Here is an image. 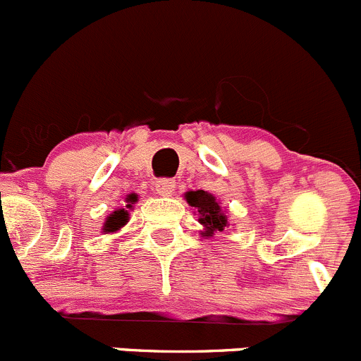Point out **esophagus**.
Returning <instances> with one entry per match:
<instances>
[{
  "instance_id": "1",
  "label": "esophagus",
  "mask_w": 361,
  "mask_h": 361,
  "mask_svg": "<svg viewBox=\"0 0 361 361\" xmlns=\"http://www.w3.org/2000/svg\"><path fill=\"white\" fill-rule=\"evenodd\" d=\"M177 182L173 179H158L156 180V191L163 196H169L172 195L173 189H176Z\"/></svg>"
}]
</instances>
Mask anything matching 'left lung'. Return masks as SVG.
I'll list each match as a JSON object with an SVG mask.
<instances>
[{
  "label": "left lung",
  "mask_w": 361,
  "mask_h": 361,
  "mask_svg": "<svg viewBox=\"0 0 361 361\" xmlns=\"http://www.w3.org/2000/svg\"><path fill=\"white\" fill-rule=\"evenodd\" d=\"M185 200H188L189 205L198 209V221L207 228L205 235L214 233V231H223L226 228V216H224V212H221L219 203L216 202L212 195H209L203 189H198V191L185 192Z\"/></svg>",
  "instance_id": "8db88e82"
}]
</instances>
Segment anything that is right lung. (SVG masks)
Returning a JSON list of instances; mask_svg holds the SVG:
<instances>
[{
  "instance_id": "obj_1",
  "label": "right lung",
  "mask_w": 361,
  "mask_h": 361,
  "mask_svg": "<svg viewBox=\"0 0 361 361\" xmlns=\"http://www.w3.org/2000/svg\"><path fill=\"white\" fill-rule=\"evenodd\" d=\"M128 209H131L133 207V203L137 202V195H130L128 196ZM128 223V210L124 209H119L116 210V212L112 214V216H109V219H106L105 223V231H116L119 230L121 226H124V224Z\"/></svg>"
}]
</instances>
